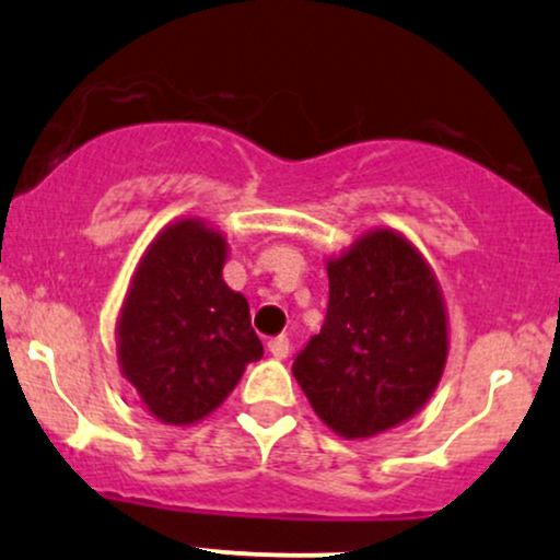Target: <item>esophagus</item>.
I'll use <instances>...</instances> for the list:
<instances>
[{
  "label": "esophagus",
  "mask_w": 560,
  "mask_h": 560,
  "mask_svg": "<svg viewBox=\"0 0 560 560\" xmlns=\"http://www.w3.org/2000/svg\"><path fill=\"white\" fill-rule=\"evenodd\" d=\"M289 349H292V347H289L287 336H273V339L268 341V352H271L276 360H287Z\"/></svg>",
  "instance_id": "34e87169"
}]
</instances>
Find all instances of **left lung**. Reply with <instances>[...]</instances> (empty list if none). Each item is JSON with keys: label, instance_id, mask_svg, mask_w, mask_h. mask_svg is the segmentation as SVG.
Returning a JSON list of instances; mask_svg holds the SVG:
<instances>
[{"label": "left lung", "instance_id": "8db88e82", "mask_svg": "<svg viewBox=\"0 0 560 560\" xmlns=\"http://www.w3.org/2000/svg\"><path fill=\"white\" fill-rule=\"evenodd\" d=\"M326 268V320L292 373L334 433L373 438L433 396L448 354L446 305L428 260L394 229H373Z\"/></svg>", "mask_w": 560, "mask_h": 560}]
</instances>
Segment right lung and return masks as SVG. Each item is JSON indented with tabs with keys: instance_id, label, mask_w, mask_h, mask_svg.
<instances>
[{
	"instance_id": "add662e5",
	"label": "right lung",
	"mask_w": 560,
	"mask_h": 560,
	"mask_svg": "<svg viewBox=\"0 0 560 560\" xmlns=\"http://www.w3.org/2000/svg\"><path fill=\"white\" fill-rule=\"evenodd\" d=\"M226 240L174 221L140 258L117 320V357L140 401L166 425H192L237 386L262 345L250 305L226 287Z\"/></svg>"
}]
</instances>
